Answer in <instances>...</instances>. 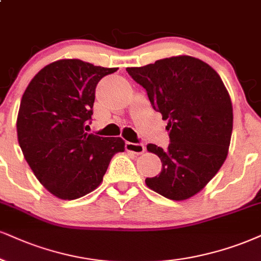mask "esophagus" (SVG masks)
Wrapping results in <instances>:
<instances>
[{
  "mask_svg": "<svg viewBox=\"0 0 261 261\" xmlns=\"http://www.w3.org/2000/svg\"><path fill=\"white\" fill-rule=\"evenodd\" d=\"M125 150H127L128 152L140 155V153H143L144 151H145V146H144L143 144H136V143H129V141H127V143H125Z\"/></svg>",
  "mask_w": 261,
  "mask_h": 261,
  "instance_id": "1",
  "label": "esophagus"
}]
</instances>
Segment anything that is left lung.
Returning a JSON list of instances; mask_svg holds the SVG:
<instances>
[{
	"label": "left lung",
	"mask_w": 261,
	"mask_h": 261,
	"mask_svg": "<svg viewBox=\"0 0 261 261\" xmlns=\"http://www.w3.org/2000/svg\"><path fill=\"white\" fill-rule=\"evenodd\" d=\"M127 72L146 89L167 120L168 150L149 144L162 162L159 175L146 178L151 190L182 201L201 191L226 160L232 133V104L220 76L197 58H166Z\"/></svg>",
	"instance_id": "left-lung-1"
}]
</instances>
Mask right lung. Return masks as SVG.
<instances>
[{"label": "right lung", "mask_w": 261, "mask_h": 261, "mask_svg": "<svg viewBox=\"0 0 261 261\" xmlns=\"http://www.w3.org/2000/svg\"><path fill=\"white\" fill-rule=\"evenodd\" d=\"M117 67L62 59L44 66L22 94L17 118L20 149L38 181L60 199H76L102 181L121 138L88 134L95 87Z\"/></svg>", "instance_id": "add662e5"}]
</instances>
